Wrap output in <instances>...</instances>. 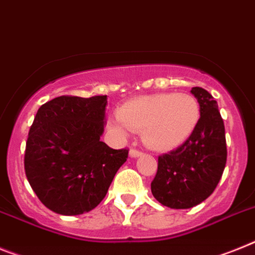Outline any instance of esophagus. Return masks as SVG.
<instances>
[{
    "instance_id": "34e87169",
    "label": "esophagus",
    "mask_w": 255,
    "mask_h": 255,
    "mask_svg": "<svg viewBox=\"0 0 255 255\" xmlns=\"http://www.w3.org/2000/svg\"><path fill=\"white\" fill-rule=\"evenodd\" d=\"M129 154H130V157H139V156L142 154V152L138 151V149H135V148H131L130 149Z\"/></svg>"
}]
</instances>
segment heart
Returning <instances> with one entry per match:
<instances>
[{
    "mask_svg": "<svg viewBox=\"0 0 255 255\" xmlns=\"http://www.w3.org/2000/svg\"><path fill=\"white\" fill-rule=\"evenodd\" d=\"M117 117L112 123L117 132L126 134L128 129L142 131V140L148 148L167 152L190 138L199 123L200 106L186 93H161L126 102L120 107Z\"/></svg>",
    "mask_w": 255,
    "mask_h": 255,
    "instance_id": "heart-1",
    "label": "heart"
}]
</instances>
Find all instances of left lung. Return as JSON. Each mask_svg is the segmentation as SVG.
<instances>
[{
    "mask_svg": "<svg viewBox=\"0 0 255 255\" xmlns=\"http://www.w3.org/2000/svg\"><path fill=\"white\" fill-rule=\"evenodd\" d=\"M200 119L191 136L177 149L158 157L152 195L171 209L199 205L218 186L227 161L225 124L218 104L205 89L192 88Z\"/></svg>",
    "mask_w": 255,
    "mask_h": 255,
    "instance_id": "left-lung-1",
    "label": "left lung"
}]
</instances>
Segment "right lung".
<instances>
[{
  "label": "right lung",
  "instance_id": "obj_1",
  "mask_svg": "<svg viewBox=\"0 0 255 255\" xmlns=\"http://www.w3.org/2000/svg\"><path fill=\"white\" fill-rule=\"evenodd\" d=\"M107 95L63 97L42 104L29 129L24 169L43 205L62 215L88 213L101 204L128 149L101 140Z\"/></svg>",
  "mask_w": 255,
  "mask_h": 255
}]
</instances>
